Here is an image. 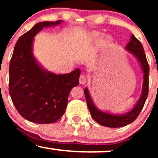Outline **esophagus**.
Returning <instances> with one entry per match:
<instances>
[{"label":"esophagus","mask_w":158,"mask_h":158,"mask_svg":"<svg viewBox=\"0 0 158 158\" xmlns=\"http://www.w3.org/2000/svg\"><path fill=\"white\" fill-rule=\"evenodd\" d=\"M87 81V78L84 75H81L79 77V83L81 85H85Z\"/></svg>","instance_id":"obj_1"}]
</instances>
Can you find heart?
Segmentation results:
<instances>
[{"label":"heart","mask_w":158,"mask_h":158,"mask_svg":"<svg viewBox=\"0 0 158 158\" xmlns=\"http://www.w3.org/2000/svg\"><path fill=\"white\" fill-rule=\"evenodd\" d=\"M99 34L98 32H94L93 34L91 35V38L94 41H97L99 39ZM110 38L108 37V36H105V37H102V39H100V44L101 45H106L110 43Z\"/></svg>","instance_id":"b5f03b06"}]
</instances>
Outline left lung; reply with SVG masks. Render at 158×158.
<instances>
[{
	"instance_id": "obj_1",
	"label": "left lung",
	"mask_w": 158,
	"mask_h": 158,
	"mask_svg": "<svg viewBox=\"0 0 158 158\" xmlns=\"http://www.w3.org/2000/svg\"><path fill=\"white\" fill-rule=\"evenodd\" d=\"M126 48L128 51L131 52L134 56L137 57V59L140 63L141 67H142L143 77H144L142 95L139 98L137 105L131 111L123 114V115H114V114L105 113V112H102L98 110L94 106L90 94L88 93V89L85 88L84 93L85 99H86L87 105H88V108L90 110V113L94 120L103 126L110 127V128H119V127L126 126L127 125L134 122L139 116L141 110L143 109V106H144L146 99H147L148 94L149 65H148L147 59H146L143 45L135 35H132L131 40L127 44Z\"/></svg>"
}]
</instances>
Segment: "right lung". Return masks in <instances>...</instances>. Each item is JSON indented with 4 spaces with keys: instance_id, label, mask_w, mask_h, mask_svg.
<instances>
[{
    "instance_id": "right-lung-1",
    "label": "right lung",
    "mask_w": 158,
    "mask_h": 158,
    "mask_svg": "<svg viewBox=\"0 0 158 158\" xmlns=\"http://www.w3.org/2000/svg\"><path fill=\"white\" fill-rule=\"evenodd\" d=\"M61 20L36 23L16 42L10 60L9 91L19 113L39 124L53 123L64 114L70 91L79 85L80 70L56 74L42 69L32 52L33 38L44 27L58 25Z\"/></svg>"
}]
</instances>
